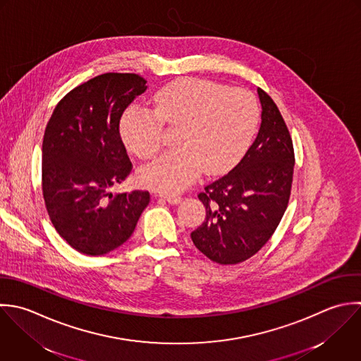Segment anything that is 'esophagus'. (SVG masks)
Returning a JSON list of instances; mask_svg holds the SVG:
<instances>
[{
    "instance_id": "esophagus-1",
    "label": "esophagus",
    "mask_w": 361,
    "mask_h": 361,
    "mask_svg": "<svg viewBox=\"0 0 361 361\" xmlns=\"http://www.w3.org/2000/svg\"><path fill=\"white\" fill-rule=\"evenodd\" d=\"M159 197L163 198L164 201H167V202L171 204V205H177V204H180V202L183 201L180 197H177V195H170V194H159Z\"/></svg>"
}]
</instances>
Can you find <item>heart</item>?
I'll return each mask as SVG.
<instances>
[{"label": "heart", "mask_w": 361, "mask_h": 361, "mask_svg": "<svg viewBox=\"0 0 361 361\" xmlns=\"http://www.w3.org/2000/svg\"><path fill=\"white\" fill-rule=\"evenodd\" d=\"M259 122V104L245 88L187 78L154 95V112L132 106L121 121V136L139 159L154 157L161 146V123L177 126L176 152L161 156L139 173L142 185L180 192L204 170H229L246 152Z\"/></svg>", "instance_id": "heart-1"}]
</instances>
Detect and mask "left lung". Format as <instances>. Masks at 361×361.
Instances as JSON below:
<instances>
[{
    "instance_id": "left-lung-1",
    "label": "left lung",
    "mask_w": 361,
    "mask_h": 361,
    "mask_svg": "<svg viewBox=\"0 0 361 361\" xmlns=\"http://www.w3.org/2000/svg\"><path fill=\"white\" fill-rule=\"evenodd\" d=\"M259 133L243 159L198 195L207 216L192 233L195 247L219 264L256 255L277 229L290 200L294 149L276 102L257 88Z\"/></svg>"
}]
</instances>
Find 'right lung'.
<instances>
[{
  "instance_id": "add662e5",
  "label": "right lung",
  "mask_w": 361,
  "mask_h": 361,
  "mask_svg": "<svg viewBox=\"0 0 361 361\" xmlns=\"http://www.w3.org/2000/svg\"><path fill=\"white\" fill-rule=\"evenodd\" d=\"M146 80L105 73L71 90L54 108L42 145V187L57 233L87 256L106 255L133 233L149 205L147 191L119 192L132 169L119 119Z\"/></svg>"
}]
</instances>
